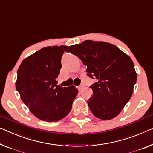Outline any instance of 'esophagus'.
I'll return each mask as SVG.
<instances>
[{"instance_id": "obj_1", "label": "esophagus", "mask_w": 153, "mask_h": 153, "mask_svg": "<svg viewBox=\"0 0 153 153\" xmlns=\"http://www.w3.org/2000/svg\"><path fill=\"white\" fill-rule=\"evenodd\" d=\"M78 88H79V90H81L82 89H83V88H84V85H83V84H81V85H80L78 87Z\"/></svg>"}]
</instances>
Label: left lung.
Returning a JSON list of instances; mask_svg holds the SVG:
<instances>
[{
  "mask_svg": "<svg viewBox=\"0 0 153 153\" xmlns=\"http://www.w3.org/2000/svg\"><path fill=\"white\" fill-rule=\"evenodd\" d=\"M65 51L76 55L87 66V74L97 81L90 86L93 96L88 102L94 116L103 120L116 117L130 100L137 81L130 57L114 44L92 40L67 46Z\"/></svg>",
  "mask_w": 153,
  "mask_h": 153,
  "instance_id": "1",
  "label": "left lung"
}]
</instances>
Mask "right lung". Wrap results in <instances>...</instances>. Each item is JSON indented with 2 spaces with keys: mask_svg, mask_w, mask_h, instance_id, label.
<instances>
[{
  "mask_svg": "<svg viewBox=\"0 0 153 153\" xmlns=\"http://www.w3.org/2000/svg\"><path fill=\"white\" fill-rule=\"evenodd\" d=\"M67 46L42 48L25 59L18 70L16 88L30 111L43 121L57 122L71 111L78 94L74 86L57 85L61 59Z\"/></svg>",
  "mask_w": 153,
  "mask_h": 153,
  "instance_id": "1",
  "label": "right lung"
}]
</instances>
